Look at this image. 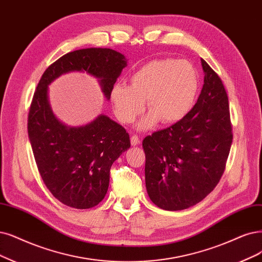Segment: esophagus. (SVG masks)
I'll list each match as a JSON object with an SVG mask.
<instances>
[{
  "label": "esophagus",
  "mask_w": 262,
  "mask_h": 262,
  "mask_svg": "<svg viewBox=\"0 0 262 262\" xmlns=\"http://www.w3.org/2000/svg\"><path fill=\"white\" fill-rule=\"evenodd\" d=\"M130 143H132V146H137V144L140 143V139L137 135H133V136L130 137Z\"/></svg>",
  "instance_id": "1"
}]
</instances>
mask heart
Returning a JSON list of instances; mask_svg holds the SVG:
<instances>
[{
  "label": "heart",
  "instance_id": "1",
  "mask_svg": "<svg viewBox=\"0 0 262 262\" xmlns=\"http://www.w3.org/2000/svg\"><path fill=\"white\" fill-rule=\"evenodd\" d=\"M199 91L198 71L188 60L159 59L138 69L130 86L116 83L111 91L114 114L123 124H130L146 106L150 112L138 124L148 129L160 120L163 124L181 121L194 105Z\"/></svg>",
  "mask_w": 262,
  "mask_h": 262
}]
</instances>
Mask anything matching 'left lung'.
<instances>
[{
	"label": "left lung",
	"mask_w": 262,
	"mask_h": 262,
	"mask_svg": "<svg viewBox=\"0 0 262 262\" xmlns=\"http://www.w3.org/2000/svg\"><path fill=\"white\" fill-rule=\"evenodd\" d=\"M204 85L181 121L142 141L150 200L165 210L189 208L215 189L226 168L233 134L225 86L201 59Z\"/></svg>",
	"instance_id": "obj_1"
}]
</instances>
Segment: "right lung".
Returning <instances> with one entry per match:
<instances>
[{"instance_id":"add662e5","label":"right lung","mask_w":262,"mask_h":262,"mask_svg":"<svg viewBox=\"0 0 262 262\" xmlns=\"http://www.w3.org/2000/svg\"><path fill=\"white\" fill-rule=\"evenodd\" d=\"M126 66L127 60L119 52L84 48L52 63L37 84L28 116L29 139L45 186L67 206L87 209L99 204L109 188L112 164L130 141L125 128L103 114L83 126L61 123L48 101V85L61 74L86 72L98 79L109 100Z\"/></svg>"}]
</instances>
